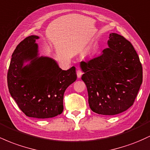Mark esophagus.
I'll return each mask as SVG.
<instances>
[{"mask_svg": "<svg viewBox=\"0 0 150 150\" xmlns=\"http://www.w3.org/2000/svg\"><path fill=\"white\" fill-rule=\"evenodd\" d=\"M82 72L81 71V70H77V76L78 78H80V77L82 76Z\"/></svg>", "mask_w": 150, "mask_h": 150, "instance_id": "1", "label": "esophagus"}]
</instances>
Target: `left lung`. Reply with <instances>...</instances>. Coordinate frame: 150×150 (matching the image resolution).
I'll use <instances>...</instances> for the list:
<instances>
[{"label":"left lung","instance_id":"left-lung-1","mask_svg":"<svg viewBox=\"0 0 150 150\" xmlns=\"http://www.w3.org/2000/svg\"><path fill=\"white\" fill-rule=\"evenodd\" d=\"M108 48L87 62L81 61L92 111L113 116L133 104L142 82V68L131 43L116 33L109 34Z\"/></svg>","mask_w":150,"mask_h":150}]
</instances>
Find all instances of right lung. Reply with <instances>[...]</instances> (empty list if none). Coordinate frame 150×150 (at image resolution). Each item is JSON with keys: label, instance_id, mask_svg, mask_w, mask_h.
I'll return each instance as SVG.
<instances>
[{"label": "right lung", "instance_id": "obj_1", "mask_svg": "<svg viewBox=\"0 0 150 150\" xmlns=\"http://www.w3.org/2000/svg\"><path fill=\"white\" fill-rule=\"evenodd\" d=\"M38 36L31 35L17 46L8 72L11 97L27 116L53 118L63 111V94L77 79L75 67L63 70L57 62L39 56Z\"/></svg>", "mask_w": 150, "mask_h": 150}]
</instances>
